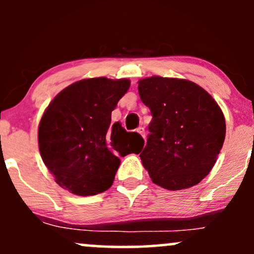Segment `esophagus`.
<instances>
[{
    "instance_id": "34e87169",
    "label": "esophagus",
    "mask_w": 254,
    "mask_h": 254,
    "mask_svg": "<svg viewBox=\"0 0 254 254\" xmlns=\"http://www.w3.org/2000/svg\"><path fill=\"white\" fill-rule=\"evenodd\" d=\"M137 132L139 133V135L141 136H145V130H144V127H137Z\"/></svg>"
}]
</instances>
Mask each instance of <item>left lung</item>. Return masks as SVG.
<instances>
[{"label": "left lung", "mask_w": 254, "mask_h": 254, "mask_svg": "<svg viewBox=\"0 0 254 254\" xmlns=\"http://www.w3.org/2000/svg\"><path fill=\"white\" fill-rule=\"evenodd\" d=\"M138 93L153 116L139 154L151 180L170 191L197 185L212 170L223 145L222 110L202 87L182 78H143Z\"/></svg>", "instance_id": "8db88e82"}]
</instances>
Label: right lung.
<instances>
[{
  "mask_svg": "<svg viewBox=\"0 0 254 254\" xmlns=\"http://www.w3.org/2000/svg\"><path fill=\"white\" fill-rule=\"evenodd\" d=\"M130 87L127 78H84L60 92L38 129L42 159L61 188L93 196L111 188L121 156L138 153L144 141L111 113Z\"/></svg>",
  "mask_w": 254,
  "mask_h": 254,
  "instance_id": "1",
  "label": "right lung"
}]
</instances>
